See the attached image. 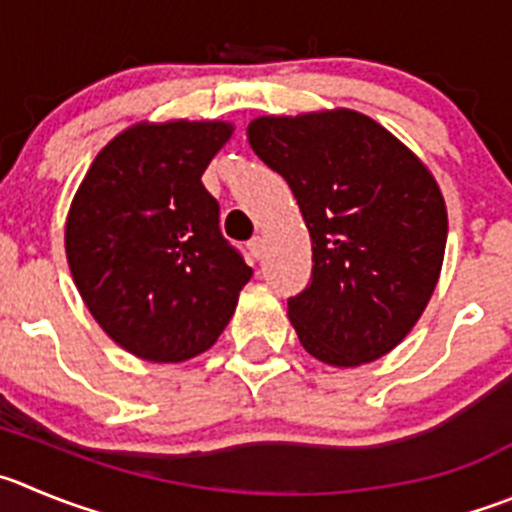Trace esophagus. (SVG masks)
<instances>
[{
	"mask_svg": "<svg viewBox=\"0 0 512 512\" xmlns=\"http://www.w3.org/2000/svg\"><path fill=\"white\" fill-rule=\"evenodd\" d=\"M247 250L252 252V257H257V260H260V257L265 255V240H262V237H252V240L247 242Z\"/></svg>",
	"mask_w": 512,
	"mask_h": 512,
	"instance_id": "1",
	"label": "esophagus"
}]
</instances>
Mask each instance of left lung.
<instances>
[{
    "mask_svg": "<svg viewBox=\"0 0 512 512\" xmlns=\"http://www.w3.org/2000/svg\"><path fill=\"white\" fill-rule=\"evenodd\" d=\"M247 138L288 181L310 232L313 278L288 300L305 351L338 369L394 351L442 272L447 207L432 171L351 108L260 116Z\"/></svg>",
    "mask_w": 512,
    "mask_h": 512,
    "instance_id": "8db88e82",
    "label": "left lung"
}]
</instances>
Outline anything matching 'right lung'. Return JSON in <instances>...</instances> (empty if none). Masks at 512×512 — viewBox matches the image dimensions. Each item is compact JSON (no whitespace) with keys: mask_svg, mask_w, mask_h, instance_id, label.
Masks as SVG:
<instances>
[{"mask_svg":"<svg viewBox=\"0 0 512 512\" xmlns=\"http://www.w3.org/2000/svg\"><path fill=\"white\" fill-rule=\"evenodd\" d=\"M227 121H141L105 143L65 222V255L98 326L154 364L214 346L252 267L219 232L202 174Z\"/></svg>","mask_w":512,"mask_h":512,"instance_id":"right-lung-1","label":"right lung"}]
</instances>
